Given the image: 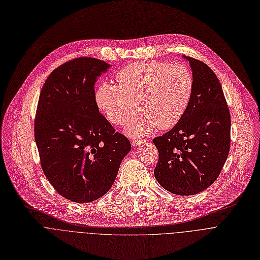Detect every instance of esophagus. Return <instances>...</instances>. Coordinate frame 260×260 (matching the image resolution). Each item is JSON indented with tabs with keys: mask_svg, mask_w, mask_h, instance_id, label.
Returning <instances> with one entry per match:
<instances>
[{
	"mask_svg": "<svg viewBox=\"0 0 260 260\" xmlns=\"http://www.w3.org/2000/svg\"><path fill=\"white\" fill-rule=\"evenodd\" d=\"M144 142H145V140L136 139V140H133V142H132V145H133L134 147H137V146H139L140 144H142V143H144Z\"/></svg>",
	"mask_w": 260,
	"mask_h": 260,
	"instance_id": "1",
	"label": "esophagus"
}]
</instances>
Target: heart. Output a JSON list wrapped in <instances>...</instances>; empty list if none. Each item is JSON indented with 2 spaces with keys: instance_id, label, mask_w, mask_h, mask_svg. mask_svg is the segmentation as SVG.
I'll use <instances>...</instances> for the list:
<instances>
[{
  "instance_id": "1",
  "label": "heart",
  "mask_w": 260,
  "mask_h": 260,
  "mask_svg": "<svg viewBox=\"0 0 260 260\" xmlns=\"http://www.w3.org/2000/svg\"><path fill=\"white\" fill-rule=\"evenodd\" d=\"M117 84L103 82L96 90L98 107L116 125L124 124L131 137L177 124L185 114L194 90V78L182 64L139 61L120 69ZM136 102L135 103L134 101Z\"/></svg>"
}]
</instances>
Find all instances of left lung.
Segmentation results:
<instances>
[{
    "instance_id": "8db88e82",
    "label": "left lung",
    "mask_w": 260,
    "mask_h": 260,
    "mask_svg": "<svg viewBox=\"0 0 260 260\" xmlns=\"http://www.w3.org/2000/svg\"><path fill=\"white\" fill-rule=\"evenodd\" d=\"M194 78L190 104L169 132L153 139L159 159L154 176L172 194L190 196L212 185L231 145V115L215 73L202 61L183 55Z\"/></svg>"
}]
</instances>
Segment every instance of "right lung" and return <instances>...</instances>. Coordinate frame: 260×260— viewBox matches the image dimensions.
Returning <instances> with one entry per match:
<instances>
[{
  "mask_svg": "<svg viewBox=\"0 0 260 260\" xmlns=\"http://www.w3.org/2000/svg\"><path fill=\"white\" fill-rule=\"evenodd\" d=\"M110 64L91 57L52 71L40 95L35 139L44 174L54 189L76 203H89L112 187L132 146L100 113L95 82Z\"/></svg>",
  "mask_w": 260,
  "mask_h": 260,
  "instance_id": "1",
  "label": "right lung"
}]
</instances>
